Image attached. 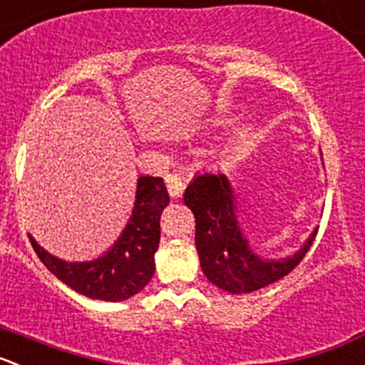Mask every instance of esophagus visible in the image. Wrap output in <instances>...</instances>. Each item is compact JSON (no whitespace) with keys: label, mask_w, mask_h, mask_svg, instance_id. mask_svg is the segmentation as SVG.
I'll return each mask as SVG.
<instances>
[{"label":"esophagus","mask_w":365,"mask_h":365,"mask_svg":"<svg viewBox=\"0 0 365 365\" xmlns=\"http://www.w3.org/2000/svg\"><path fill=\"white\" fill-rule=\"evenodd\" d=\"M165 185H167V190H169V194H171L173 198H178L180 194H182V190H183L182 178H180L178 175H167L165 176Z\"/></svg>","instance_id":"1"}]
</instances>
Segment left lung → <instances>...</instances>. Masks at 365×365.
<instances>
[{
	"label": "left lung",
	"instance_id": "left-lung-1",
	"mask_svg": "<svg viewBox=\"0 0 365 365\" xmlns=\"http://www.w3.org/2000/svg\"><path fill=\"white\" fill-rule=\"evenodd\" d=\"M196 217V250L212 284L230 294H250L290 274L302 261L317 229L290 257L263 259L248 245L236 214V196L223 173H202L183 194Z\"/></svg>",
	"mask_w": 365,
	"mask_h": 365
}]
</instances>
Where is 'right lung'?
Here are the masks:
<instances>
[{
  "label": "right lung",
  "mask_w": 365,
  "mask_h": 365,
  "mask_svg": "<svg viewBox=\"0 0 365 365\" xmlns=\"http://www.w3.org/2000/svg\"><path fill=\"white\" fill-rule=\"evenodd\" d=\"M169 203L165 183L155 176L136 182L135 207L113 247L93 261L68 263L41 248L30 237L37 257L77 294L98 301L118 302L145 288L155 274V252L160 243V216Z\"/></svg>",
  "instance_id": "obj_1"
}]
</instances>
